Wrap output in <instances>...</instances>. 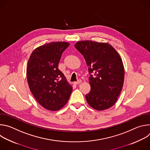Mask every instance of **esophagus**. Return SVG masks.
Returning a JSON list of instances; mask_svg holds the SVG:
<instances>
[{"label":"esophagus","mask_w":150,"mask_h":150,"mask_svg":"<svg viewBox=\"0 0 150 150\" xmlns=\"http://www.w3.org/2000/svg\"><path fill=\"white\" fill-rule=\"evenodd\" d=\"M81 82H82V81H81V79H79L78 81H76V82H74V83L75 85H77V84L81 83Z\"/></svg>","instance_id":"obj_1"}]
</instances>
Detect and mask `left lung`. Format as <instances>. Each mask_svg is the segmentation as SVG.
Masks as SVG:
<instances>
[{"label":"left lung","instance_id":"8db88e82","mask_svg":"<svg viewBox=\"0 0 150 150\" xmlns=\"http://www.w3.org/2000/svg\"><path fill=\"white\" fill-rule=\"evenodd\" d=\"M75 47L89 67L91 90L85 96L88 104L98 111L109 109L116 102L123 85L125 71L120 55L108 42L80 41Z\"/></svg>","mask_w":150,"mask_h":150}]
</instances>
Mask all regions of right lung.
<instances>
[{"label":"right lung","instance_id":"obj_1","mask_svg":"<svg viewBox=\"0 0 150 150\" xmlns=\"http://www.w3.org/2000/svg\"><path fill=\"white\" fill-rule=\"evenodd\" d=\"M69 46L67 42H51L37 47L31 54L27 67L29 88L37 102L50 111L65 105L72 87L58 69L62 53Z\"/></svg>","mask_w":150,"mask_h":150}]
</instances>
